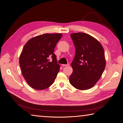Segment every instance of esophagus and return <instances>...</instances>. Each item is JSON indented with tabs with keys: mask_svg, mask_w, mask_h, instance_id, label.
Here are the masks:
<instances>
[{
	"mask_svg": "<svg viewBox=\"0 0 123 123\" xmlns=\"http://www.w3.org/2000/svg\"><path fill=\"white\" fill-rule=\"evenodd\" d=\"M69 65H70V64H69V63H68L67 64H62V66L65 67V66H69Z\"/></svg>",
	"mask_w": 123,
	"mask_h": 123,
	"instance_id": "1",
	"label": "esophagus"
}]
</instances>
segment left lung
<instances>
[{
	"label": "left lung",
	"instance_id": "obj_1",
	"mask_svg": "<svg viewBox=\"0 0 123 123\" xmlns=\"http://www.w3.org/2000/svg\"><path fill=\"white\" fill-rule=\"evenodd\" d=\"M75 48L69 77L72 86L79 90L93 87L101 77L106 66L105 53L100 43L90 35L75 33L70 35Z\"/></svg>",
	"mask_w": 123,
	"mask_h": 123
}]
</instances>
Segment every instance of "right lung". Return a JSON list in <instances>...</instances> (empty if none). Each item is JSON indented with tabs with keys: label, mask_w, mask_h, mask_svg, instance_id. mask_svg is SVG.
Returning <instances> with one entry per match:
<instances>
[{
	"label": "right lung",
	"mask_w": 123,
	"mask_h": 123,
	"mask_svg": "<svg viewBox=\"0 0 123 123\" xmlns=\"http://www.w3.org/2000/svg\"><path fill=\"white\" fill-rule=\"evenodd\" d=\"M62 36L61 33L44 34L30 39L25 45L19 65L24 79L33 89L43 90L54 82L60 66L54 50Z\"/></svg>",
	"instance_id": "right-lung-1"
}]
</instances>
